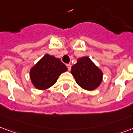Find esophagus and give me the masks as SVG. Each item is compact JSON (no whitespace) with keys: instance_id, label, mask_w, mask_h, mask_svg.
I'll return each instance as SVG.
<instances>
[{"instance_id":"1","label":"esophagus","mask_w":133,"mask_h":133,"mask_svg":"<svg viewBox=\"0 0 133 133\" xmlns=\"http://www.w3.org/2000/svg\"><path fill=\"white\" fill-rule=\"evenodd\" d=\"M67 68H68V70H70V69H71V65L70 64H67Z\"/></svg>"}]
</instances>
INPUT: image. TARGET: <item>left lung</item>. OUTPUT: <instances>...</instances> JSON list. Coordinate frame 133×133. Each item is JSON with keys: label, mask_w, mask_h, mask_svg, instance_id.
<instances>
[{"label": "left lung", "mask_w": 133, "mask_h": 133, "mask_svg": "<svg viewBox=\"0 0 133 133\" xmlns=\"http://www.w3.org/2000/svg\"><path fill=\"white\" fill-rule=\"evenodd\" d=\"M71 74L82 89L92 91L98 88L103 79V72L88 56L79 58L71 68Z\"/></svg>", "instance_id": "1"}]
</instances>
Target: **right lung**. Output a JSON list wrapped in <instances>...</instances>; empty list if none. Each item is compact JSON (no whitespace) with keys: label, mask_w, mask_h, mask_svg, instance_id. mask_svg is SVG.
Returning <instances> with one entry per match:
<instances>
[{"label":"right lung","mask_w":133,"mask_h":133,"mask_svg":"<svg viewBox=\"0 0 133 133\" xmlns=\"http://www.w3.org/2000/svg\"><path fill=\"white\" fill-rule=\"evenodd\" d=\"M68 70L61 59L46 54L29 71V77L34 87L39 90H46L53 86L58 77Z\"/></svg>","instance_id":"1"}]
</instances>
